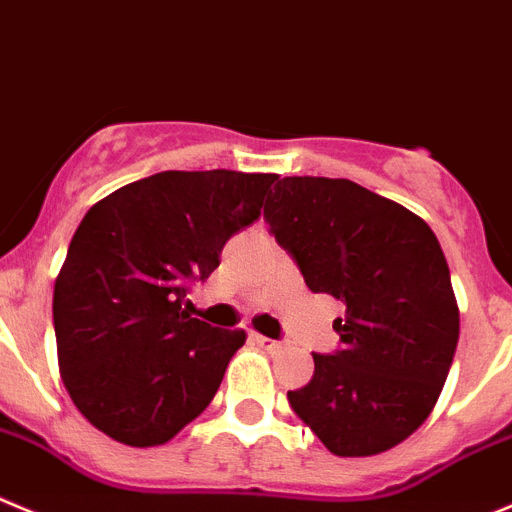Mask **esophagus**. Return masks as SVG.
<instances>
[{"instance_id":"esophagus-1","label":"esophagus","mask_w":512,"mask_h":512,"mask_svg":"<svg viewBox=\"0 0 512 512\" xmlns=\"http://www.w3.org/2000/svg\"><path fill=\"white\" fill-rule=\"evenodd\" d=\"M252 343H257L260 348H265V351H275V348H280L278 341H272V338L262 336V333H250Z\"/></svg>"}]
</instances>
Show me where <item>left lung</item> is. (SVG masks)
<instances>
[{
  "label": "left lung",
  "instance_id": "left-lung-1",
  "mask_svg": "<svg viewBox=\"0 0 512 512\" xmlns=\"http://www.w3.org/2000/svg\"><path fill=\"white\" fill-rule=\"evenodd\" d=\"M265 219L313 293L346 303L336 353H313L293 412L338 457H369L417 432L460 338L450 267L429 224L348 179L285 176Z\"/></svg>",
  "mask_w": 512,
  "mask_h": 512
}]
</instances>
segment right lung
<instances>
[{
	"label": "right lung",
	"mask_w": 512,
	"mask_h": 512,
	"mask_svg": "<svg viewBox=\"0 0 512 512\" xmlns=\"http://www.w3.org/2000/svg\"><path fill=\"white\" fill-rule=\"evenodd\" d=\"M275 181L161 171L88 209L55 280L52 323L62 384L95 429L156 447L209 407L247 336L191 318L186 293L260 217Z\"/></svg>",
	"instance_id": "obj_1"
}]
</instances>
